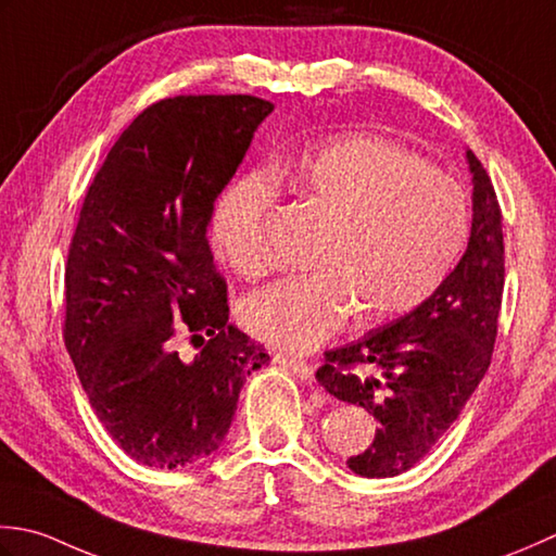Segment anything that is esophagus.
<instances>
[{
    "instance_id": "esophagus-1",
    "label": "esophagus",
    "mask_w": 556,
    "mask_h": 556,
    "mask_svg": "<svg viewBox=\"0 0 556 556\" xmlns=\"http://www.w3.org/2000/svg\"><path fill=\"white\" fill-rule=\"evenodd\" d=\"M276 362H280V365H286L288 369H292L298 377L304 381V383H312L314 381V371L312 367L307 365V362L300 359V357H292V355H286V353H276L274 355Z\"/></svg>"
}]
</instances>
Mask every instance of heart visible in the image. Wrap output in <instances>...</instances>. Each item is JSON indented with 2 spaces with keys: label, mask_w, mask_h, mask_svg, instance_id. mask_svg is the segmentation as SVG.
<instances>
[{
  "label": "heart",
  "mask_w": 556,
  "mask_h": 556,
  "mask_svg": "<svg viewBox=\"0 0 556 556\" xmlns=\"http://www.w3.org/2000/svg\"><path fill=\"white\" fill-rule=\"evenodd\" d=\"M278 185L319 211L328 228L292 276L247 298L249 333L292 353L328 341L355 309L357 321L393 319L432 294L468 232L460 187L422 157L371 134H338L307 146L266 173L237 177L215 201L211 242L237 276L274 268L266 223Z\"/></svg>",
  "instance_id": "b5f03b06"
}]
</instances>
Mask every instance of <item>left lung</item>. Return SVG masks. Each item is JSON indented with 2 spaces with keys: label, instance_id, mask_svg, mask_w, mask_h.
Returning a JSON list of instances; mask_svg holds the SVG:
<instances>
[{
  "label": "left lung",
  "instance_id": "left-lung-1",
  "mask_svg": "<svg viewBox=\"0 0 556 556\" xmlns=\"http://www.w3.org/2000/svg\"><path fill=\"white\" fill-rule=\"evenodd\" d=\"M472 169V230L466 254L420 307L357 343L328 350L316 369L338 401L362 405L379 429L348 458L365 478H393L417 466L478 389L500 328L504 294L502 208L478 155Z\"/></svg>",
  "mask_w": 556,
  "mask_h": 556
}]
</instances>
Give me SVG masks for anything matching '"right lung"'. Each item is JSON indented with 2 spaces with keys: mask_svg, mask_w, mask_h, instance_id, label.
<instances>
[{
  "mask_svg": "<svg viewBox=\"0 0 556 556\" xmlns=\"http://www.w3.org/2000/svg\"><path fill=\"white\" fill-rule=\"evenodd\" d=\"M270 110L254 96L157 100L86 191L64 268V345L98 420L143 466L211 456L247 374L268 362L228 324V282L206 228ZM179 337L200 341L197 358L178 357Z\"/></svg>",
  "mask_w": 556,
  "mask_h": 556,
  "instance_id": "right-lung-1",
  "label": "right lung"
}]
</instances>
